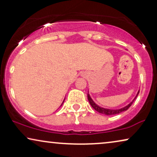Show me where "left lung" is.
<instances>
[{"mask_svg": "<svg viewBox=\"0 0 157 157\" xmlns=\"http://www.w3.org/2000/svg\"><path fill=\"white\" fill-rule=\"evenodd\" d=\"M139 93V91L137 92V94L136 96H135V98L133 99V101L131 103H129L128 105H126V106L123 107V108H121V109H106V108H103V107H101L98 106V104H96L95 102L94 101L93 99H92L91 96H90L89 94V91H88V100H89V101L90 103V104H91V106L93 107V108L95 109L96 111H98V113H102V114H104V115H115V114H118V113H120L121 112H123V111H125L127 110V109L129 108V107L132 106V104H133V102L134 101V100L136 99V98L137 97V96H138V94Z\"/></svg>", "mask_w": 157, "mask_h": 157, "instance_id": "8db88e82", "label": "left lung"}]
</instances>
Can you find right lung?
<instances>
[{
	"mask_svg": "<svg viewBox=\"0 0 157 157\" xmlns=\"http://www.w3.org/2000/svg\"><path fill=\"white\" fill-rule=\"evenodd\" d=\"M64 100H65V98H64ZM64 100H63V103H62V104H61V106H62V104H63V102H64Z\"/></svg>",
	"mask_w": 157,
	"mask_h": 157,
	"instance_id": "obj_1",
	"label": "right lung"
}]
</instances>
